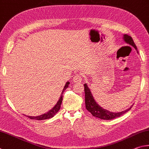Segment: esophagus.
<instances>
[{
  "instance_id": "34e87169",
  "label": "esophagus",
  "mask_w": 149,
  "mask_h": 149,
  "mask_svg": "<svg viewBox=\"0 0 149 149\" xmlns=\"http://www.w3.org/2000/svg\"><path fill=\"white\" fill-rule=\"evenodd\" d=\"M82 80V76L80 74H75L73 77V81L74 82H80Z\"/></svg>"
}]
</instances>
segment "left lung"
Here are the masks:
<instances>
[{
  "mask_svg": "<svg viewBox=\"0 0 149 149\" xmlns=\"http://www.w3.org/2000/svg\"><path fill=\"white\" fill-rule=\"evenodd\" d=\"M124 40L126 43L130 44V45L134 47L135 49H137V46L134 42V40L130 36L127 35H124ZM84 93H85V104H86V108L87 110L91 113L93 116L97 117V118L103 119V120H112L114 118H116L117 117L120 116L122 114H124L130 111L132 109V107H130L127 110L120 112V113H113V112H110L109 111H107L105 109H103L102 107L98 105V104L95 102V101L93 98L92 93L90 92V90L88 88L86 84H84Z\"/></svg>",
  "mask_w": 149,
  "mask_h": 149,
  "instance_id": "1",
  "label": "left lung"
}]
</instances>
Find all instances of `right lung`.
Returning <instances> with one entry per match:
<instances>
[{
    "instance_id": "right-lung-1",
    "label": "right lung",
    "mask_w": 149,
    "mask_h": 149,
    "mask_svg": "<svg viewBox=\"0 0 149 149\" xmlns=\"http://www.w3.org/2000/svg\"><path fill=\"white\" fill-rule=\"evenodd\" d=\"M69 82H67L66 84H65V87L63 88V91H62L61 97H60L59 101H57L56 105H55L50 111H48V113H46L44 114H42V115L38 116H27L29 117L30 119L38 120H46V119L52 118V117H53L55 114H56L57 112L59 111L60 107H61L62 100H63V94L64 91L68 88V86H69Z\"/></svg>"
}]
</instances>
